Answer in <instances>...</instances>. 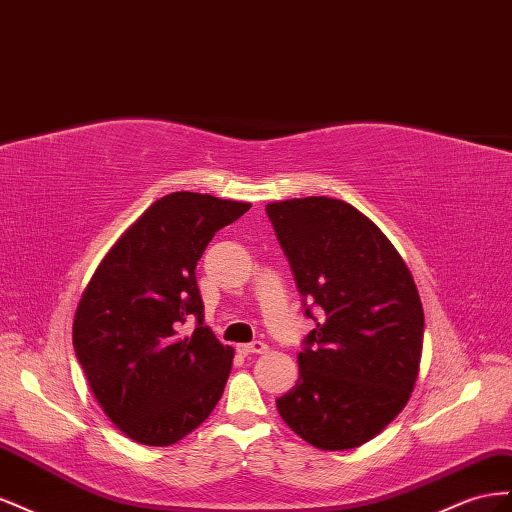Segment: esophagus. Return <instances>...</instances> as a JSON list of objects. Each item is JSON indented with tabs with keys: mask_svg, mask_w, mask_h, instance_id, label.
<instances>
[{
	"mask_svg": "<svg viewBox=\"0 0 512 512\" xmlns=\"http://www.w3.org/2000/svg\"><path fill=\"white\" fill-rule=\"evenodd\" d=\"M238 352L248 356V354H266L268 352V345L264 341H253V343H246V345H240Z\"/></svg>",
	"mask_w": 512,
	"mask_h": 512,
	"instance_id": "esophagus-1",
	"label": "esophagus"
}]
</instances>
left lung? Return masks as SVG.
Here are the masks:
<instances>
[{
    "instance_id": "8db88e82",
    "label": "left lung",
    "mask_w": 512,
    "mask_h": 512,
    "mask_svg": "<svg viewBox=\"0 0 512 512\" xmlns=\"http://www.w3.org/2000/svg\"><path fill=\"white\" fill-rule=\"evenodd\" d=\"M305 302L322 317L298 354L296 386L276 399L287 427L319 450L373 440L414 390L425 313L410 268L371 218L330 197L266 206Z\"/></svg>"
}]
</instances>
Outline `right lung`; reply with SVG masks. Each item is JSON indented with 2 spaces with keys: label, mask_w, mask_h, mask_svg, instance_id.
<instances>
[{
  "label": "right lung",
  "mask_w": 512,
  "mask_h": 512,
  "mask_svg": "<svg viewBox=\"0 0 512 512\" xmlns=\"http://www.w3.org/2000/svg\"><path fill=\"white\" fill-rule=\"evenodd\" d=\"M248 208L186 191L160 197L87 283L72 345L102 412L130 440L180 442L223 397L233 347L203 324L195 268L214 233ZM191 318L196 330L188 335Z\"/></svg>",
  "instance_id": "obj_1"
}]
</instances>
